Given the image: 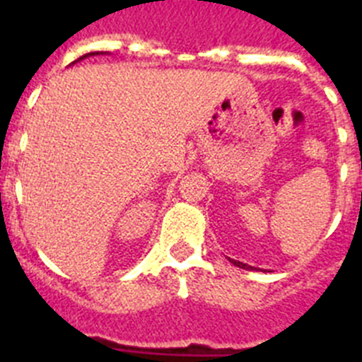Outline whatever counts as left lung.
Masks as SVG:
<instances>
[{"label": "left lung", "instance_id": "obj_1", "mask_svg": "<svg viewBox=\"0 0 362 362\" xmlns=\"http://www.w3.org/2000/svg\"><path fill=\"white\" fill-rule=\"evenodd\" d=\"M230 263L233 264V267H239V268H245V270H254V267H248V264L241 263V261H235V259H230Z\"/></svg>", "mask_w": 362, "mask_h": 362}]
</instances>
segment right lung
I'll return each instance as SVG.
<instances>
[{
	"mask_svg": "<svg viewBox=\"0 0 362 362\" xmlns=\"http://www.w3.org/2000/svg\"><path fill=\"white\" fill-rule=\"evenodd\" d=\"M88 56H94V52H90V54H85V56H81V57H79V59H85V57H88Z\"/></svg>",
	"mask_w": 362,
	"mask_h": 362,
	"instance_id": "1",
	"label": "right lung"
}]
</instances>
